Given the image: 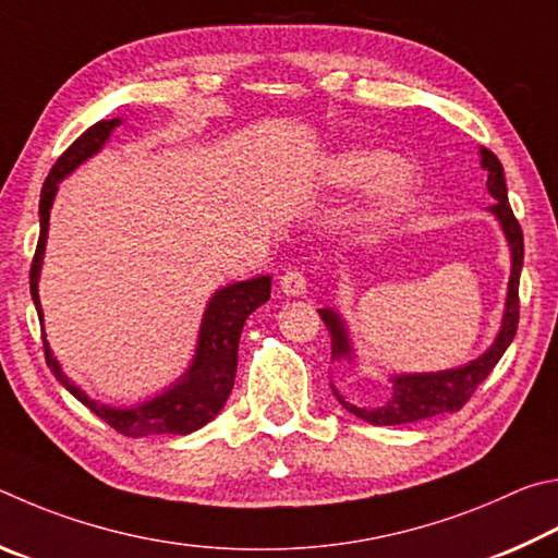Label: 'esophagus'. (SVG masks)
I'll return each instance as SVG.
<instances>
[{
    "label": "esophagus",
    "mask_w": 558,
    "mask_h": 558,
    "mask_svg": "<svg viewBox=\"0 0 558 558\" xmlns=\"http://www.w3.org/2000/svg\"><path fill=\"white\" fill-rule=\"evenodd\" d=\"M279 287H281V291H284L287 296H304L306 289H308L306 274L299 271V269H291V271L284 274V277H281Z\"/></svg>",
    "instance_id": "1"
}]
</instances>
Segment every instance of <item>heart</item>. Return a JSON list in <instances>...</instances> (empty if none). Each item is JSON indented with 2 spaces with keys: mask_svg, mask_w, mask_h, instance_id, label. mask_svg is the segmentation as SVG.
<instances>
[{
  "mask_svg": "<svg viewBox=\"0 0 558 558\" xmlns=\"http://www.w3.org/2000/svg\"><path fill=\"white\" fill-rule=\"evenodd\" d=\"M324 179L338 189L365 185V213L392 215L412 201L418 189L414 166L397 161L392 154L367 146H348L330 156L324 166Z\"/></svg>",
  "mask_w": 558,
  "mask_h": 558,
  "instance_id": "heart-1",
  "label": "heart"
}]
</instances>
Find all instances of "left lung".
Here are the masks:
<instances>
[{
    "label": "left lung",
    "mask_w": 558,
    "mask_h": 558,
    "mask_svg": "<svg viewBox=\"0 0 558 558\" xmlns=\"http://www.w3.org/2000/svg\"><path fill=\"white\" fill-rule=\"evenodd\" d=\"M481 163L487 171V191L495 198L490 205V213L500 222V228L510 244L512 252V271H510V284H507V299H505V314L502 326L497 333L495 343L485 350V353L471 360L463 367L441 369V373H414V375H395L392 377V397L379 407H357L338 392L330 385L333 395L340 404H343L350 414H355L367 424L375 426H399V424H412L422 422V418L458 412L468 399L473 397L477 385L493 373V367L500 363L507 345L512 343L517 333V324H520V274L524 262V238L522 228L517 222L514 213L507 201V183L500 159L493 151L481 149ZM320 318L330 333V345H333V360H353V345H350L345 320L336 314L333 308H318Z\"/></svg>",
    "instance_id": "8db88e82"
}]
</instances>
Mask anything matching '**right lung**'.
I'll return each instance as SVG.
<instances>
[{"label":"right lung","mask_w":558,"mask_h":558,"mask_svg":"<svg viewBox=\"0 0 558 558\" xmlns=\"http://www.w3.org/2000/svg\"><path fill=\"white\" fill-rule=\"evenodd\" d=\"M122 120H102L85 130L77 140L68 146V149L58 156L51 173L44 181L41 189V203H38V215H41V234H38L36 254L32 262V299L38 311V320L44 324L41 301H38V274H41L44 252H46V238H48V215H51V205L56 198L58 183H61L68 173H73L77 166L90 159L102 149L105 142L110 140L114 126H120ZM271 291V277H254L247 281H238V284H228L218 289L208 301L203 320L198 345H195V355L191 367L185 369L175 385L166 389L163 395L149 399L130 409H117L107 404H97L95 399L87 397L81 387H75L71 379L58 365L51 348L44 333V348H46V363L51 367L58 383H61L68 392H71L77 402H83L93 414H97L102 422L110 424L117 434L130 438H144V436H161V434H175L185 436L191 432H198L210 418L218 416L220 409L228 402L234 385V373H238V345L242 336V326L254 308L269 301Z\"/></svg>","instance_id":"add662e5"}]
</instances>
